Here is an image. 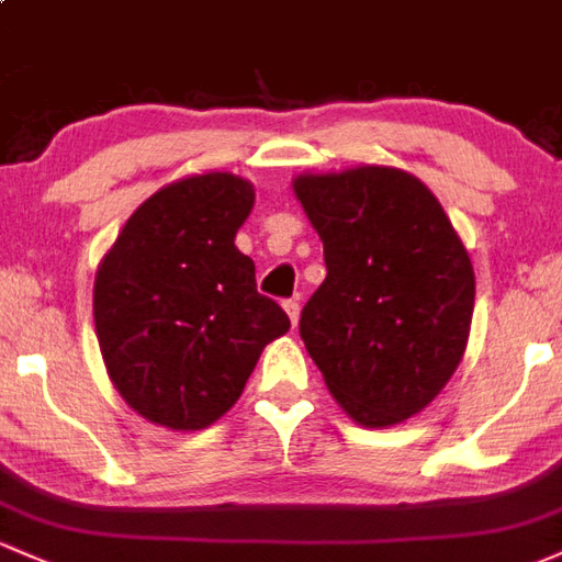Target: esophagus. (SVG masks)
<instances>
[{
  "label": "esophagus",
  "mask_w": 562,
  "mask_h": 562,
  "mask_svg": "<svg viewBox=\"0 0 562 562\" xmlns=\"http://www.w3.org/2000/svg\"><path fill=\"white\" fill-rule=\"evenodd\" d=\"M283 311H286L292 327H297V322H300V303H297V300H283Z\"/></svg>",
  "instance_id": "1"
}]
</instances>
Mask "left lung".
Wrapping results in <instances>:
<instances>
[{
    "mask_svg": "<svg viewBox=\"0 0 562 562\" xmlns=\"http://www.w3.org/2000/svg\"><path fill=\"white\" fill-rule=\"evenodd\" d=\"M294 192L327 262L300 337L361 426L400 424L445 389L467 348V249L428 187L396 168L305 173Z\"/></svg>",
    "mask_w": 562,
    "mask_h": 562,
    "instance_id": "left-lung-1",
    "label": "left lung"
}]
</instances>
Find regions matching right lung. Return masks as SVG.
Instances as JSON below:
<instances>
[{"label": "right lung", "instance_id": "obj_1", "mask_svg": "<svg viewBox=\"0 0 562 562\" xmlns=\"http://www.w3.org/2000/svg\"><path fill=\"white\" fill-rule=\"evenodd\" d=\"M255 190L203 173L155 192L101 262L95 335L114 389L153 424L195 431L233 407L270 340L289 329L257 292L235 233Z\"/></svg>", "mask_w": 562, "mask_h": 562}]
</instances>
